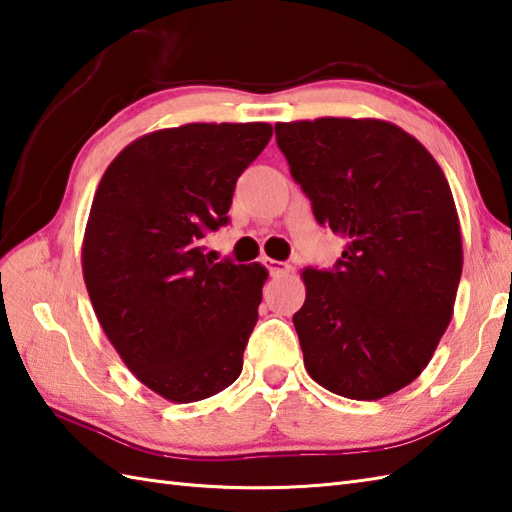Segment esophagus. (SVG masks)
<instances>
[{
    "label": "esophagus",
    "mask_w": 512,
    "mask_h": 512,
    "mask_svg": "<svg viewBox=\"0 0 512 512\" xmlns=\"http://www.w3.org/2000/svg\"><path fill=\"white\" fill-rule=\"evenodd\" d=\"M267 269L271 276H287L294 271V267H291L289 263H283V260H271V258L267 260Z\"/></svg>",
    "instance_id": "obj_1"
}]
</instances>
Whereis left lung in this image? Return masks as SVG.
<instances>
[{
  "mask_svg": "<svg viewBox=\"0 0 512 512\" xmlns=\"http://www.w3.org/2000/svg\"><path fill=\"white\" fill-rule=\"evenodd\" d=\"M276 141L316 221L347 238L336 267L302 271L305 369L342 398H387L426 369L453 318L464 256L451 187L389 121L276 123Z\"/></svg>",
  "mask_w": 512,
  "mask_h": 512,
  "instance_id": "obj_1",
  "label": "left lung"
}]
</instances>
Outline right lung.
Wrapping results in <instances>:
<instances>
[{
	"label": "right lung",
	"mask_w": 512,
	"mask_h": 512,
	"mask_svg": "<svg viewBox=\"0 0 512 512\" xmlns=\"http://www.w3.org/2000/svg\"><path fill=\"white\" fill-rule=\"evenodd\" d=\"M271 139L269 123H185L119 152L92 198L81 267L101 329L137 380L187 404L243 371L267 269L214 263L207 229Z\"/></svg>",
	"instance_id": "add662e5"
}]
</instances>
